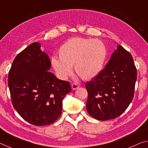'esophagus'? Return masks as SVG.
<instances>
[{"label": "esophagus", "instance_id": "obj_1", "mask_svg": "<svg viewBox=\"0 0 148 148\" xmlns=\"http://www.w3.org/2000/svg\"><path fill=\"white\" fill-rule=\"evenodd\" d=\"M71 88H72V90H75L79 88V86L78 84H77L73 83V84H71Z\"/></svg>", "mask_w": 148, "mask_h": 148}]
</instances>
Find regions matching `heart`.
Wrapping results in <instances>:
<instances>
[{
	"label": "heart",
	"mask_w": 148,
	"mask_h": 148,
	"mask_svg": "<svg viewBox=\"0 0 148 148\" xmlns=\"http://www.w3.org/2000/svg\"><path fill=\"white\" fill-rule=\"evenodd\" d=\"M59 58L52 57L51 65L60 79L66 80L75 72L82 80L92 79L102 71L107 58V49L99 40L72 38L58 50Z\"/></svg>",
	"instance_id": "1"
}]
</instances>
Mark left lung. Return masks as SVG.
<instances>
[{
    "label": "left lung",
    "mask_w": 148,
    "mask_h": 148,
    "mask_svg": "<svg viewBox=\"0 0 148 148\" xmlns=\"http://www.w3.org/2000/svg\"><path fill=\"white\" fill-rule=\"evenodd\" d=\"M136 77L131 54L118 45L105 68L86 82L87 112L101 121L118 117L133 100Z\"/></svg>",
    "instance_id": "left-lung-1"
}]
</instances>
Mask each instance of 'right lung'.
Listing matches in <instances>:
<instances>
[{
	"label": "right lung",
	"instance_id": "obj_1",
	"mask_svg": "<svg viewBox=\"0 0 148 148\" xmlns=\"http://www.w3.org/2000/svg\"><path fill=\"white\" fill-rule=\"evenodd\" d=\"M51 62L39 42L31 43L15 57L8 75L13 106L27 122L34 125L54 123L61 115L62 101L71 91L69 82L49 70Z\"/></svg>",
	"mask_w": 148,
	"mask_h": 148
}]
</instances>
